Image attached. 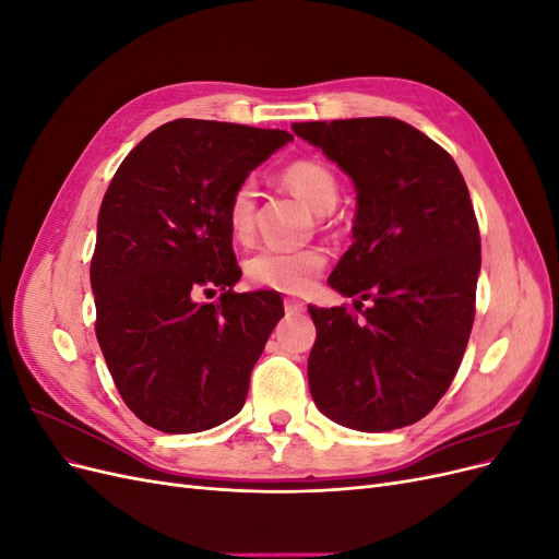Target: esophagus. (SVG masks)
<instances>
[{"label":"esophagus","mask_w":559,"mask_h":559,"mask_svg":"<svg viewBox=\"0 0 559 559\" xmlns=\"http://www.w3.org/2000/svg\"><path fill=\"white\" fill-rule=\"evenodd\" d=\"M284 310L289 312V314H298V312L306 310V302L296 300V298H286V300H284Z\"/></svg>","instance_id":"obj_1"}]
</instances>
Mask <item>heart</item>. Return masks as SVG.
Returning <instances> with one entry per match:
<instances>
[{
  "mask_svg": "<svg viewBox=\"0 0 559 559\" xmlns=\"http://www.w3.org/2000/svg\"><path fill=\"white\" fill-rule=\"evenodd\" d=\"M280 181L296 193L300 200L308 202V207L319 214V222H326L329 212L341 200V183L331 167L321 160L300 158L282 167ZM257 183L251 179L235 186L226 222L230 233L238 240H249L253 226H257ZM326 267V253L319 247L306 249H275L267 247L253 253L245 263V275L253 286L282 294H302L310 289L321 270Z\"/></svg>",
  "mask_w": 559,
  "mask_h": 559,
  "instance_id": "1",
  "label": "heart"
}]
</instances>
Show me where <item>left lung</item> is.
<instances>
[{"label": "left lung", "instance_id": "1", "mask_svg": "<svg viewBox=\"0 0 559 559\" xmlns=\"http://www.w3.org/2000/svg\"><path fill=\"white\" fill-rule=\"evenodd\" d=\"M357 186L352 247L329 277L352 308H308V380L337 425H415L460 370L476 317L480 230L460 167L399 118L294 123ZM370 299L362 310V300Z\"/></svg>", "mask_w": 559, "mask_h": 559}]
</instances>
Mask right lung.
Wrapping results in <instances>:
<instances>
[{"label": "right lung", "instance_id": "1", "mask_svg": "<svg viewBox=\"0 0 559 559\" xmlns=\"http://www.w3.org/2000/svg\"><path fill=\"white\" fill-rule=\"evenodd\" d=\"M292 140L286 130L177 118L116 170L91 261L95 335L144 425L195 433L242 411L284 306L273 292H233L242 270L226 210L235 186ZM216 288V304L199 300Z\"/></svg>", "mask_w": 559, "mask_h": 559}]
</instances>
